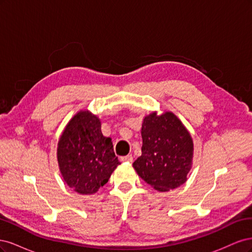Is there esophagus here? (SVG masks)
I'll return each instance as SVG.
<instances>
[{
  "label": "esophagus",
  "mask_w": 252,
  "mask_h": 252,
  "mask_svg": "<svg viewBox=\"0 0 252 252\" xmlns=\"http://www.w3.org/2000/svg\"><path fill=\"white\" fill-rule=\"evenodd\" d=\"M121 161L123 162H127V163H131L133 161V157L131 155H128V156H125V157H122L121 158Z\"/></svg>",
  "instance_id": "1"
}]
</instances>
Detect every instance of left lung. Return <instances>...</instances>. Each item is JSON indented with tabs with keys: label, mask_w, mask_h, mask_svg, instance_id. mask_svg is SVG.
<instances>
[{
	"label": "left lung",
	"mask_w": 252,
	"mask_h": 252,
	"mask_svg": "<svg viewBox=\"0 0 252 252\" xmlns=\"http://www.w3.org/2000/svg\"><path fill=\"white\" fill-rule=\"evenodd\" d=\"M142 156L132 164L136 173L158 191L184 184L191 169L193 142L179 118L170 111L152 112L142 124Z\"/></svg>",
	"instance_id": "8db88e82"
}]
</instances>
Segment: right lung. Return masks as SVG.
<instances>
[{
	"instance_id": "1",
	"label": "right lung",
	"mask_w": 252,
	"mask_h": 252,
	"mask_svg": "<svg viewBox=\"0 0 252 252\" xmlns=\"http://www.w3.org/2000/svg\"><path fill=\"white\" fill-rule=\"evenodd\" d=\"M57 156L64 181L80 194L95 193L120 164L100 119L88 110L79 111L66 125Z\"/></svg>"
}]
</instances>
